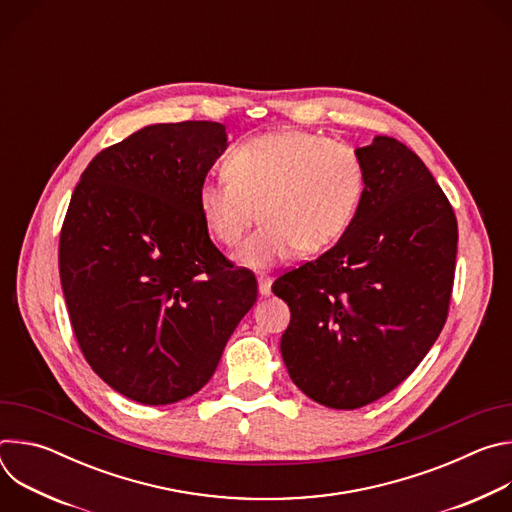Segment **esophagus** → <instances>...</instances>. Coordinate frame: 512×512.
Listing matches in <instances>:
<instances>
[{
  "label": "esophagus",
  "mask_w": 512,
  "mask_h": 512,
  "mask_svg": "<svg viewBox=\"0 0 512 512\" xmlns=\"http://www.w3.org/2000/svg\"><path fill=\"white\" fill-rule=\"evenodd\" d=\"M257 281H259V294H261V296H269V294H271V283H273V279H271L269 275L261 273V275L257 277Z\"/></svg>",
  "instance_id": "obj_1"
}]
</instances>
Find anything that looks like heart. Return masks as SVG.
Masks as SVG:
<instances>
[{
  "mask_svg": "<svg viewBox=\"0 0 512 512\" xmlns=\"http://www.w3.org/2000/svg\"><path fill=\"white\" fill-rule=\"evenodd\" d=\"M227 182H204L196 208L206 233L239 251L253 269L273 267L296 251L322 253L356 221L367 194V166L350 143L304 129H281L235 143L225 154Z\"/></svg>",
  "mask_w": 512,
  "mask_h": 512,
  "instance_id": "obj_1",
  "label": "heart"
}]
</instances>
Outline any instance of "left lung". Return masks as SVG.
Instances as JSON below:
<instances>
[{
    "mask_svg": "<svg viewBox=\"0 0 512 512\" xmlns=\"http://www.w3.org/2000/svg\"><path fill=\"white\" fill-rule=\"evenodd\" d=\"M358 154L369 184L356 221L273 283L291 312L287 373L332 409L369 405L417 369L446 324L456 271V214L419 156L387 135Z\"/></svg>",
    "mask_w": 512,
    "mask_h": 512,
    "instance_id": "1",
    "label": "left lung"
}]
</instances>
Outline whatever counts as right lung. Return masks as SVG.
I'll return each instance as SVG.
<instances>
[{"mask_svg": "<svg viewBox=\"0 0 512 512\" xmlns=\"http://www.w3.org/2000/svg\"><path fill=\"white\" fill-rule=\"evenodd\" d=\"M227 145L223 123L148 125L97 154L72 192L58 245L70 324L131 401L200 391L257 302L255 275L214 247L196 208Z\"/></svg>", "mask_w": 512, "mask_h": 512, "instance_id": "right-lung-1", "label": "right lung"}]
</instances>
